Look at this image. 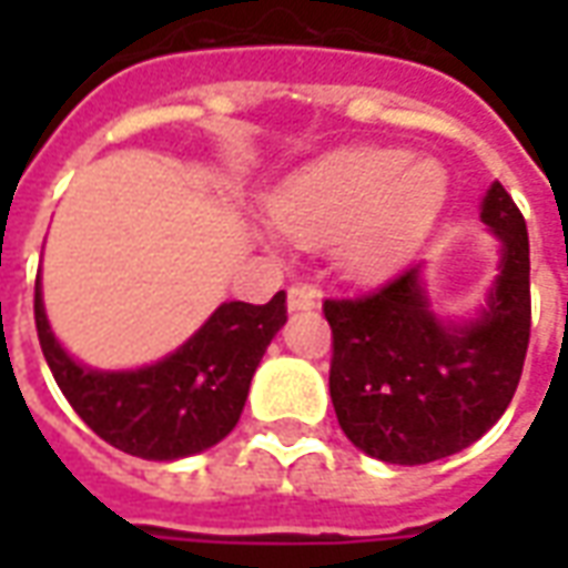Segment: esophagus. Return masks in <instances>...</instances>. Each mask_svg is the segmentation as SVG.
Wrapping results in <instances>:
<instances>
[{"label": "esophagus", "mask_w": 568, "mask_h": 568, "mask_svg": "<svg viewBox=\"0 0 568 568\" xmlns=\"http://www.w3.org/2000/svg\"><path fill=\"white\" fill-rule=\"evenodd\" d=\"M288 307L292 310L316 307V288H310V285H292V288H288Z\"/></svg>", "instance_id": "34e87169"}]
</instances>
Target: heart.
<instances>
[{
  "mask_svg": "<svg viewBox=\"0 0 568 568\" xmlns=\"http://www.w3.org/2000/svg\"><path fill=\"white\" fill-rule=\"evenodd\" d=\"M447 175L398 149H349L310 163L271 200L276 231L301 246H332L358 283L402 271L438 222Z\"/></svg>",
  "mask_w": 568,
  "mask_h": 568,
  "instance_id": "1",
  "label": "heart"
}]
</instances>
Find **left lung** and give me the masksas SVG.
Listing matches in <instances>:
<instances>
[{
  "instance_id": "left-lung-1",
  "label": "left lung",
  "mask_w": 568,
  "mask_h": 568,
  "mask_svg": "<svg viewBox=\"0 0 568 568\" xmlns=\"http://www.w3.org/2000/svg\"><path fill=\"white\" fill-rule=\"evenodd\" d=\"M480 219L501 240V273L484 316L444 325L419 267L358 297H325L328 389L344 435L395 465H423L475 444L511 405L529 346V236L524 212L493 182Z\"/></svg>"
}]
</instances>
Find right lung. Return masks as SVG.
Masks as SVG:
<instances>
[{
  "label": "right lung",
  "mask_w": 568,
  "mask_h": 568,
  "mask_svg": "<svg viewBox=\"0 0 568 568\" xmlns=\"http://www.w3.org/2000/svg\"><path fill=\"white\" fill-rule=\"evenodd\" d=\"M32 310L44 362L72 410L118 450L166 463L206 450L236 426L252 374L283 328L285 292L267 304H222L173 356L140 371H93L72 362L51 334L39 276Z\"/></svg>",
  "instance_id": "right-lung-1"
}]
</instances>
